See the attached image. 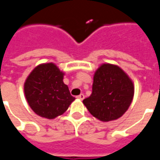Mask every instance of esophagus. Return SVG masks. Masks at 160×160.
Returning <instances> with one entry per match:
<instances>
[{
  "label": "esophagus",
  "mask_w": 160,
  "mask_h": 160,
  "mask_svg": "<svg viewBox=\"0 0 160 160\" xmlns=\"http://www.w3.org/2000/svg\"><path fill=\"white\" fill-rule=\"evenodd\" d=\"M77 98H79L80 100H83L84 98H85V95L83 93L80 94L79 96H77Z\"/></svg>",
  "instance_id": "obj_1"
}]
</instances>
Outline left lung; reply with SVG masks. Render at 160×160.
<instances>
[{
	"label": "left lung",
	"instance_id": "8db88e82",
	"mask_svg": "<svg viewBox=\"0 0 160 160\" xmlns=\"http://www.w3.org/2000/svg\"><path fill=\"white\" fill-rule=\"evenodd\" d=\"M134 83L120 67L104 63L94 73L92 92L83 104L91 114L102 122L120 118L130 106Z\"/></svg>",
	"mask_w": 160,
	"mask_h": 160
}]
</instances>
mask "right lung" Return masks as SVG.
<instances>
[{
	"label": "right lung",
	"mask_w": 160,
	"mask_h": 160,
	"mask_svg": "<svg viewBox=\"0 0 160 160\" xmlns=\"http://www.w3.org/2000/svg\"><path fill=\"white\" fill-rule=\"evenodd\" d=\"M64 73L52 62L37 66L26 78L24 91L30 107L37 115L54 119L68 109L75 98L63 82Z\"/></svg>",
	"instance_id": "right-lung-1"
}]
</instances>
